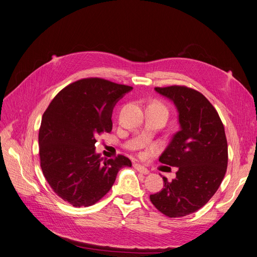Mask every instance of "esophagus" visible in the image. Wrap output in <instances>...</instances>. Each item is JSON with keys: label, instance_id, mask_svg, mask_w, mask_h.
<instances>
[{"label": "esophagus", "instance_id": "34e87169", "mask_svg": "<svg viewBox=\"0 0 257 257\" xmlns=\"http://www.w3.org/2000/svg\"><path fill=\"white\" fill-rule=\"evenodd\" d=\"M134 167H135V169L137 170L138 172H140V173H143V174H148L149 173V170L147 169V168H145L144 166H142V165H139V164H135L134 165Z\"/></svg>", "mask_w": 257, "mask_h": 257}]
</instances>
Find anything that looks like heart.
<instances>
[{
	"label": "heart",
	"mask_w": 257,
	"mask_h": 257,
	"mask_svg": "<svg viewBox=\"0 0 257 257\" xmlns=\"http://www.w3.org/2000/svg\"><path fill=\"white\" fill-rule=\"evenodd\" d=\"M152 107H155V108H158V109H161V110H163V111H165L166 113L168 114V111H167V109H166V107L165 105L162 103V102H160V101H155V102H153L152 104Z\"/></svg>",
	"instance_id": "heart-1"
}]
</instances>
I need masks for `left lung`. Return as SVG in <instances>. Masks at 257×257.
I'll use <instances>...</instances> for the list:
<instances>
[{
    "mask_svg": "<svg viewBox=\"0 0 257 257\" xmlns=\"http://www.w3.org/2000/svg\"><path fill=\"white\" fill-rule=\"evenodd\" d=\"M155 90L175 104L180 130L159 159L177 167L176 176H163L164 188L150 195V201L165 216L185 217L205 205L219 189L227 169V140L218 112L203 94L176 85Z\"/></svg>",
    "mask_w": 257,
    "mask_h": 257,
    "instance_id": "8db88e82",
    "label": "left lung"
}]
</instances>
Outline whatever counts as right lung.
Returning a JSON list of instances; mask_svg holds the SVG:
<instances>
[{"instance_id": "obj_1", "label": "right lung", "mask_w": 257, "mask_h": 257, "mask_svg": "<svg viewBox=\"0 0 257 257\" xmlns=\"http://www.w3.org/2000/svg\"><path fill=\"white\" fill-rule=\"evenodd\" d=\"M133 87L99 78L74 82L62 89L42 115L39 157L53 191L74 207L95 204L115 183L118 171L132 162L119 155L102 159L96 138L112 131L116 102Z\"/></svg>"}]
</instances>
